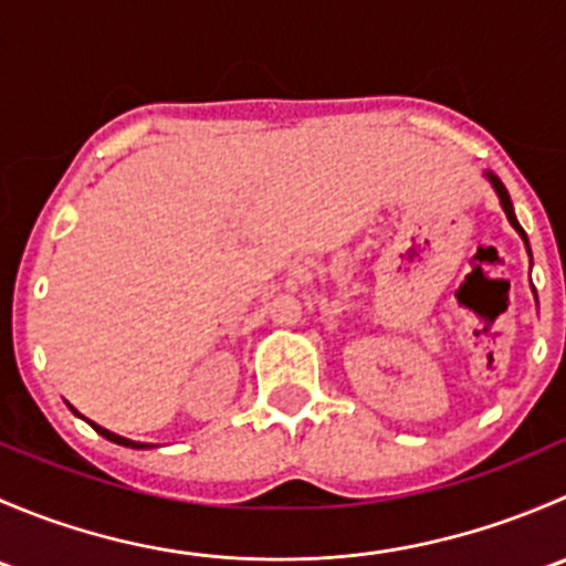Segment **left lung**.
Segmentation results:
<instances>
[{"mask_svg":"<svg viewBox=\"0 0 566 566\" xmlns=\"http://www.w3.org/2000/svg\"><path fill=\"white\" fill-rule=\"evenodd\" d=\"M490 182H493V188L495 191H499V199H501V208H504V213H506V219H510V224L515 227L517 232H521V238L523 241H526V232H523V227L517 224V219H515V210H512V202H510V193H506V188H504V182L499 180V177L495 175H490Z\"/></svg>","mask_w":566,"mask_h":566,"instance_id":"8db88e82","label":"left lung"}]
</instances>
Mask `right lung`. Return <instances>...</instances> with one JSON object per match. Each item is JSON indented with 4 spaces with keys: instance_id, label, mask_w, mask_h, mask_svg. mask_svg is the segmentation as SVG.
Instances as JSON below:
<instances>
[{
    "instance_id": "obj_1",
    "label": "right lung",
    "mask_w": 566,
    "mask_h": 566,
    "mask_svg": "<svg viewBox=\"0 0 566 566\" xmlns=\"http://www.w3.org/2000/svg\"><path fill=\"white\" fill-rule=\"evenodd\" d=\"M73 413H76V410H73ZM90 424H93V421H90ZM93 427H95V432H98V436H104L106 441H112V443H119V447L150 449V447H147V443H136V441H128V438H119V436H114V432H108V430H104V427H98V424H93Z\"/></svg>"
}]
</instances>
